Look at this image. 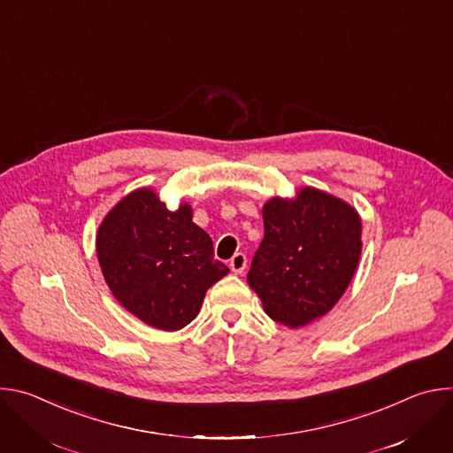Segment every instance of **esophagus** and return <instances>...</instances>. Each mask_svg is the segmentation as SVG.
<instances>
[{
	"label": "esophagus",
	"instance_id": "obj_1",
	"mask_svg": "<svg viewBox=\"0 0 453 453\" xmlns=\"http://www.w3.org/2000/svg\"><path fill=\"white\" fill-rule=\"evenodd\" d=\"M245 265H247V256L243 252H236L229 262V267L234 274H242L245 271Z\"/></svg>",
	"mask_w": 453,
	"mask_h": 453
}]
</instances>
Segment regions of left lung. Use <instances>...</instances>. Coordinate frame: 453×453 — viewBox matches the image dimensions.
Listing matches in <instances>:
<instances>
[{
    "instance_id": "1",
    "label": "left lung",
    "mask_w": 453,
    "mask_h": 453,
    "mask_svg": "<svg viewBox=\"0 0 453 453\" xmlns=\"http://www.w3.org/2000/svg\"><path fill=\"white\" fill-rule=\"evenodd\" d=\"M265 236L247 274L265 313L299 328L326 315L349 287L362 252V220L346 201L311 186L264 204Z\"/></svg>"
}]
</instances>
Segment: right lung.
I'll list each match as a JSON object with an SVG mask.
<instances>
[{
	"label": "right lung",
	"mask_w": 453,
	"mask_h": 453,
	"mask_svg": "<svg viewBox=\"0 0 453 453\" xmlns=\"http://www.w3.org/2000/svg\"><path fill=\"white\" fill-rule=\"evenodd\" d=\"M191 206L168 210L152 188L125 196L102 220L96 256L118 303L145 325L177 332L196 319L211 285L229 274Z\"/></svg>",
	"instance_id": "right-lung-1"
}]
</instances>
